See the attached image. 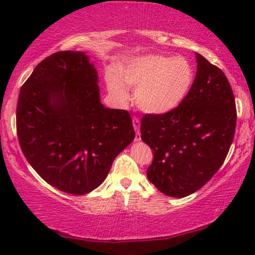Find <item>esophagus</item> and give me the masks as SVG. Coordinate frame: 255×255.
<instances>
[{"instance_id":"obj_1","label":"esophagus","mask_w":255,"mask_h":255,"mask_svg":"<svg viewBox=\"0 0 255 255\" xmlns=\"http://www.w3.org/2000/svg\"><path fill=\"white\" fill-rule=\"evenodd\" d=\"M132 123H133V128L135 130V138L134 140L135 141H139L141 139V134H140V122L137 117H133V120H132Z\"/></svg>"}]
</instances>
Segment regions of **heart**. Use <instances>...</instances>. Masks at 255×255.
Here are the masks:
<instances>
[{"instance_id": "obj_1", "label": "heart", "mask_w": 255, "mask_h": 255, "mask_svg": "<svg viewBox=\"0 0 255 255\" xmlns=\"http://www.w3.org/2000/svg\"><path fill=\"white\" fill-rule=\"evenodd\" d=\"M116 73H108L107 87L120 102L135 90L134 101L142 113L168 114L182 103L194 82L193 66L184 57L149 54L125 61Z\"/></svg>"}]
</instances>
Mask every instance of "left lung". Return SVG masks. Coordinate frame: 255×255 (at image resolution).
<instances>
[{
	"label": "left lung",
	"instance_id": "1",
	"mask_svg": "<svg viewBox=\"0 0 255 255\" xmlns=\"http://www.w3.org/2000/svg\"><path fill=\"white\" fill-rule=\"evenodd\" d=\"M193 86L176 109L141 118L142 141L153 149L147 177L162 194L184 197L201 189L223 165L233 141L237 110L222 69L196 53Z\"/></svg>",
	"mask_w": 255,
	"mask_h": 255
}]
</instances>
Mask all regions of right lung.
I'll return each mask as SVG.
<instances>
[{
    "mask_svg": "<svg viewBox=\"0 0 255 255\" xmlns=\"http://www.w3.org/2000/svg\"><path fill=\"white\" fill-rule=\"evenodd\" d=\"M97 82L85 52L60 51L38 64L19 92L23 154L41 179L67 194L96 189L135 135L127 110L101 103Z\"/></svg>",
    "mask_w": 255,
    "mask_h": 255,
    "instance_id": "obj_1",
    "label": "right lung"
}]
</instances>
